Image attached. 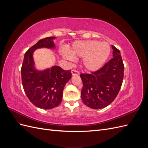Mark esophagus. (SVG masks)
<instances>
[{
    "instance_id": "esophagus-1",
    "label": "esophagus",
    "mask_w": 148,
    "mask_h": 148,
    "mask_svg": "<svg viewBox=\"0 0 148 148\" xmlns=\"http://www.w3.org/2000/svg\"><path fill=\"white\" fill-rule=\"evenodd\" d=\"M71 74H72V75H79V71L77 70L73 69L72 70H71Z\"/></svg>"
}]
</instances>
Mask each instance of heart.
Masks as SVG:
<instances>
[{"mask_svg":"<svg viewBox=\"0 0 148 148\" xmlns=\"http://www.w3.org/2000/svg\"><path fill=\"white\" fill-rule=\"evenodd\" d=\"M110 53V47L106 42H100L95 40L75 42L69 53L63 56L66 59L72 60L73 57L83 58V65L89 71L99 70L105 64Z\"/></svg>","mask_w":148,"mask_h":148,"instance_id":"b5f03b06","label":"heart"}]
</instances>
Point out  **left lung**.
Listing matches in <instances>:
<instances>
[{
  "instance_id": "8db88e82",
  "label": "left lung",
  "mask_w": 148,
  "mask_h": 148,
  "mask_svg": "<svg viewBox=\"0 0 148 148\" xmlns=\"http://www.w3.org/2000/svg\"><path fill=\"white\" fill-rule=\"evenodd\" d=\"M113 58L101 69L91 73H81L82 99L90 108L100 109L109 106L122 86L124 65L118 49L112 45Z\"/></svg>"
}]
</instances>
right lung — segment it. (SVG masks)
Masks as SVG:
<instances>
[{"instance_id":"1","label":"right lung","mask_w":148,"mask_h":148,"mask_svg":"<svg viewBox=\"0 0 148 148\" xmlns=\"http://www.w3.org/2000/svg\"><path fill=\"white\" fill-rule=\"evenodd\" d=\"M55 37L42 39L25 53L21 66V82L26 95L35 106L51 109L59 106L62 99L65 84L71 77V70H64L53 66L51 69L38 71L34 66L33 53L41 47L53 48Z\"/></svg>"}]
</instances>
